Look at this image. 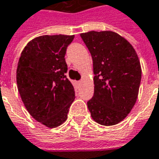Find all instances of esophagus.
Instances as JSON below:
<instances>
[{"mask_svg": "<svg viewBox=\"0 0 159 159\" xmlns=\"http://www.w3.org/2000/svg\"><path fill=\"white\" fill-rule=\"evenodd\" d=\"M78 84H79V85H81V84H82V83H83V81H79V82H78Z\"/></svg>", "mask_w": 159, "mask_h": 159, "instance_id": "1", "label": "esophagus"}]
</instances>
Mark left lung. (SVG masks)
Returning <instances> with one entry per match:
<instances>
[{"instance_id":"obj_1","label":"left lung","mask_w":159,"mask_h":159,"mask_svg":"<svg viewBox=\"0 0 159 159\" xmlns=\"http://www.w3.org/2000/svg\"><path fill=\"white\" fill-rule=\"evenodd\" d=\"M81 37L93 59L94 93L88 101L91 117L104 126L122 122L136 102L141 67L135 50L117 33L89 31Z\"/></svg>"}]
</instances>
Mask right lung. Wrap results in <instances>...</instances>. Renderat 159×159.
Returning <instances> with one entry per match:
<instances>
[{"instance_id": "obj_1", "label": "right lung", "mask_w": 159, "mask_h": 159, "mask_svg": "<svg viewBox=\"0 0 159 159\" xmlns=\"http://www.w3.org/2000/svg\"><path fill=\"white\" fill-rule=\"evenodd\" d=\"M74 35L41 36L30 41L19 58L16 79L20 97L31 117L48 128L67 119L75 90L65 75L66 48Z\"/></svg>"}]
</instances>
